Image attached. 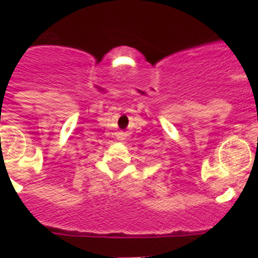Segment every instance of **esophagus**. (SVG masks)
Masks as SVG:
<instances>
[{"mask_svg": "<svg viewBox=\"0 0 258 258\" xmlns=\"http://www.w3.org/2000/svg\"><path fill=\"white\" fill-rule=\"evenodd\" d=\"M117 138H118V140H120V141H122V140H124V138H125V134L122 133V132H118V133H117Z\"/></svg>", "mask_w": 258, "mask_h": 258, "instance_id": "obj_1", "label": "esophagus"}]
</instances>
